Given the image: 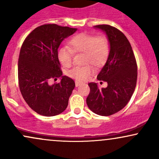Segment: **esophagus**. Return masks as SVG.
Returning <instances> with one entry per match:
<instances>
[{
    "mask_svg": "<svg viewBox=\"0 0 159 159\" xmlns=\"http://www.w3.org/2000/svg\"><path fill=\"white\" fill-rule=\"evenodd\" d=\"M81 84H82L81 82H80L78 81H75V86H76V87H78V86Z\"/></svg>",
    "mask_w": 159,
    "mask_h": 159,
    "instance_id": "esophagus-1",
    "label": "esophagus"
}]
</instances>
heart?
<instances>
[{
	"label": "heart",
	"mask_w": 159,
	"mask_h": 159,
	"mask_svg": "<svg viewBox=\"0 0 159 159\" xmlns=\"http://www.w3.org/2000/svg\"><path fill=\"white\" fill-rule=\"evenodd\" d=\"M69 47L58 49L57 57L61 64L69 67L72 63L73 53L83 52L84 63L94 66L103 64L108 57L110 44L107 37L96 36L93 34H81L74 36L68 42ZM93 68L90 65L75 66L67 72V75L77 81H84L92 74Z\"/></svg>",
	"instance_id": "1"
}]
</instances>
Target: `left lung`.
Returning a JSON list of instances; mask_svg holds the SVG:
<instances>
[{"mask_svg": "<svg viewBox=\"0 0 159 159\" xmlns=\"http://www.w3.org/2000/svg\"><path fill=\"white\" fill-rule=\"evenodd\" d=\"M106 34L110 52L105 66L97 75L98 81H106V88L89 83L87 106L101 116H110L123 108L132 97L136 87L138 66L130 43L116 27L107 25L94 26Z\"/></svg>", "mask_w": 159, "mask_h": 159, "instance_id": "left-lung-1", "label": "left lung"}]
</instances>
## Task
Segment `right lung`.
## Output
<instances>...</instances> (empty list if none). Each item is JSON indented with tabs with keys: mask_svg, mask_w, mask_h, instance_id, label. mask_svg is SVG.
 <instances>
[{
	"mask_svg": "<svg viewBox=\"0 0 159 159\" xmlns=\"http://www.w3.org/2000/svg\"><path fill=\"white\" fill-rule=\"evenodd\" d=\"M77 28L48 24L37 27L27 36L20 50L18 77L20 91L29 107L45 116L66 110L75 88V81L62 76L57 50L63 40ZM61 77V82L50 85L51 79Z\"/></svg>",
	"mask_w": 159,
	"mask_h": 159,
	"instance_id": "add662e5",
	"label": "right lung"
}]
</instances>
